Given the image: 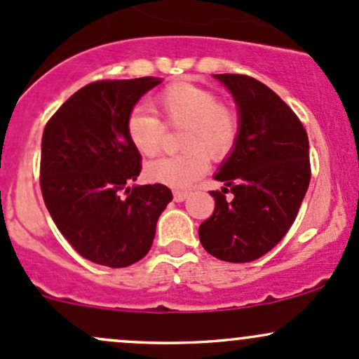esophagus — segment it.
I'll use <instances>...</instances> for the list:
<instances>
[{
  "label": "esophagus",
  "instance_id": "34e87169",
  "mask_svg": "<svg viewBox=\"0 0 359 359\" xmlns=\"http://www.w3.org/2000/svg\"><path fill=\"white\" fill-rule=\"evenodd\" d=\"M187 198H189L187 191H175V192H173V199H175L177 203H182V201H186Z\"/></svg>",
  "mask_w": 359,
  "mask_h": 359
}]
</instances>
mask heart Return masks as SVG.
<instances>
[{
  "instance_id": "obj_1",
  "label": "heart",
  "mask_w": 359,
  "mask_h": 359,
  "mask_svg": "<svg viewBox=\"0 0 359 359\" xmlns=\"http://www.w3.org/2000/svg\"><path fill=\"white\" fill-rule=\"evenodd\" d=\"M153 109L170 128H182L179 148L184 151L163 156L147 167L155 182L189 187L208 170V161L222 160L238 140L240 114L233 104L218 100L204 86L179 81L161 90ZM158 115V116H159ZM149 110H133L126 121V133L137 151L153 156L163 147L165 125Z\"/></svg>"
}]
</instances>
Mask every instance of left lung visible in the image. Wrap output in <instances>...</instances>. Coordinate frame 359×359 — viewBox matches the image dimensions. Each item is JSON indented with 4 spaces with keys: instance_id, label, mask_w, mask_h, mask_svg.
<instances>
[{
    "instance_id": "1",
    "label": "left lung",
    "mask_w": 359,
    "mask_h": 359,
    "mask_svg": "<svg viewBox=\"0 0 359 359\" xmlns=\"http://www.w3.org/2000/svg\"><path fill=\"white\" fill-rule=\"evenodd\" d=\"M215 78L235 98L240 133L215 175L224 187L210 192L215 211L199 240L219 261L250 262L274 249L297 218L310 184L309 136L269 86L247 74Z\"/></svg>"
}]
</instances>
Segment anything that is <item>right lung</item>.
<instances>
[{
	"label": "right lung",
	"instance_id": "obj_1",
	"mask_svg": "<svg viewBox=\"0 0 359 359\" xmlns=\"http://www.w3.org/2000/svg\"><path fill=\"white\" fill-rule=\"evenodd\" d=\"M160 78L100 80L71 95L42 135L41 189L46 208L81 257L126 267L151 249L156 222L172 201L163 184L133 186L141 155L126 121Z\"/></svg>",
	"mask_w": 359,
	"mask_h": 359
}]
</instances>
